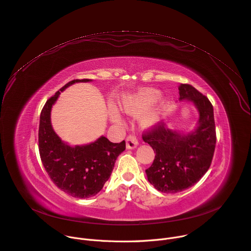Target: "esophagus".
<instances>
[{"label": "esophagus", "instance_id": "esophagus-1", "mask_svg": "<svg viewBox=\"0 0 251 251\" xmlns=\"http://www.w3.org/2000/svg\"><path fill=\"white\" fill-rule=\"evenodd\" d=\"M138 145V139L134 134H130L126 139V147L127 149H134Z\"/></svg>", "mask_w": 251, "mask_h": 251}]
</instances>
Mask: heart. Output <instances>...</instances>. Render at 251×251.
Listing matches in <instances>:
<instances>
[{
	"mask_svg": "<svg viewBox=\"0 0 251 251\" xmlns=\"http://www.w3.org/2000/svg\"><path fill=\"white\" fill-rule=\"evenodd\" d=\"M158 95H159L158 92L154 89H142L133 97V99L129 103L124 105V109L128 113H136V112L143 111L146 108H148L158 98ZM159 109H160V105H159L154 111L149 112L147 115H145L144 116L145 122L147 123L152 122L156 118ZM110 117L114 122L116 123L121 122L119 114L116 111L112 110Z\"/></svg>",
	"mask_w": 251,
	"mask_h": 251,
	"instance_id": "obj_1",
	"label": "heart"
}]
</instances>
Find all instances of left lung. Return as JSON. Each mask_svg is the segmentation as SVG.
<instances>
[{"mask_svg": "<svg viewBox=\"0 0 251 251\" xmlns=\"http://www.w3.org/2000/svg\"><path fill=\"white\" fill-rule=\"evenodd\" d=\"M180 100H190L199 111L196 129L186 135L157 122L142 134L143 140L156 153L146 169L150 183L164 193L183 191L198 182L209 169L216 145L213 106L193 86H179Z\"/></svg>", "mask_w": 251, "mask_h": 251, "instance_id": "left-lung-1", "label": "left lung"}]
</instances>
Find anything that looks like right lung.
<instances>
[{
  "instance_id": "add662e5",
  "label": "right lung",
  "mask_w": 251,
  "mask_h": 251,
  "mask_svg": "<svg viewBox=\"0 0 251 251\" xmlns=\"http://www.w3.org/2000/svg\"><path fill=\"white\" fill-rule=\"evenodd\" d=\"M89 81L76 79L67 83L47 100L40 115L39 152L45 170L59 189L76 198H88L100 192L117 157L126 148L125 141L112 143L104 136L89 145L71 147L53 130L51 109L62 91L74 83Z\"/></svg>"
}]
</instances>
